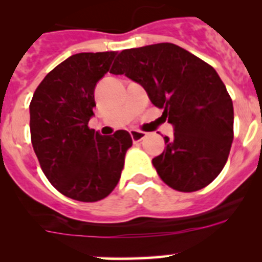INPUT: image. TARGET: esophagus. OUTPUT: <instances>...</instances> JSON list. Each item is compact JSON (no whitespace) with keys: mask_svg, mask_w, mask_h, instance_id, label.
<instances>
[{"mask_svg":"<svg viewBox=\"0 0 262 262\" xmlns=\"http://www.w3.org/2000/svg\"><path fill=\"white\" fill-rule=\"evenodd\" d=\"M129 133H130V137H132V139H133V142L142 141V139H143L147 134V133H144V132L137 130V129H132V130H129Z\"/></svg>","mask_w":262,"mask_h":262,"instance_id":"obj_1","label":"esophagus"}]
</instances>
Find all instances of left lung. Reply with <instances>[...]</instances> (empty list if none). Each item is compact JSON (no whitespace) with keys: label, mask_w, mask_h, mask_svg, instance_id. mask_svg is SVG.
I'll use <instances>...</instances> for the list:
<instances>
[{"label":"left lung","mask_w":262,"mask_h":262,"mask_svg":"<svg viewBox=\"0 0 262 262\" xmlns=\"http://www.w3.org/2000/svg\"><path fill=\"white\" fill-rule=\"evenodd\" d=\"M110 73L141 84L172 124L173 136L152 160L162 181L182 192L209 185L233 142V104L216 71L176 44L158 43L120 52Z\"/></svg>","instance_id":"8db88e82"}]
</instances>
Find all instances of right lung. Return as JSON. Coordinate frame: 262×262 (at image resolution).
Masks as SVG:
<instances>
[{
    "instance_id": "add662e5",
    "label": "right lung",
    "mask_w": 262,
    "mask_h": 262,
    "mask_svg": "<svg viewBox=\"0 0 262 262\" xmlns=\"http://www.w3.org/2000/svg\"><path fill=\"white\" fill-rule=\"evenodd\" d=\"M115 52L77 53L46 76L30 102L34 152L50 184L73 200L106 198L120 180L133 144L126 130L101 136L90 129L95 87L110 70Z\"/></svg>"
}]
</instances>
